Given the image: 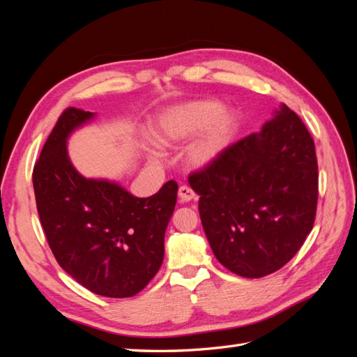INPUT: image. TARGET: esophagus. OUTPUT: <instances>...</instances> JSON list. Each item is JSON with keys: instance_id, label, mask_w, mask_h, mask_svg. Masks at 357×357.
Segmentation results:
<instances>
[{"instance_id": "obj_1", "label": "esophagus", "mask_w": 357, "mask_h": 357, "mask_svg": "<svg viewBox=\"0 0 357 357\" xmlns=\"http://www.w3.org/2000/svg\"><path fill=\"white\" fill-rule=\"evenodd\" d=\"M178 198L183 202H189L192 199H197V193L193 192L189 186H180V189H178Z\"/></svg>"}]
</instances>
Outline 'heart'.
Segmentation results:
<instances>
[{"instance_id": "heart-1", "label": "heart", "mask_w": 357, "mask_h": 357, "mask_svg": "<svg viewBox=\"0 0 357 357\" xmlns=\"http://www.w3.org/2000/svg\"><path fill=\"white\" fill-rule=\"evenodd\" d=\"M235 128V117L228 112H222L219 102H186L168 110L160 117L156 139L164 146H172L186 142L205 129L188 153L192 165L205 167L218 159L228 147Z\"/></svg>"}]
</instances>
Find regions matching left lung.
Wrapping results in <instances>:
<instances>
[{"label": "left lung", "mask_w": 357, "mask_h": 357, "mask_svg": "<svg viewBox=\"0 0 357 357\" xmlns=\"http://www.w3.org/2000/svg\"><path fill=\"white\" fill-rule=\"evenodd\" d=\"M211 250L231 273L261 278L294 257L316 219L319 172L314 142L282 104L261 132L226 147L192 172Z\"/></svg>", "instance_id": "8db88e82"}]
</instances>
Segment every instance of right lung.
Masks as SVG:
<instances>
[{"label":"right lung","instance_id":"add662e5","mask_svg":"<svg viewBox=\"0 0 357 357\" xmlns=\"http://www.w3.org/2000/svg\"><path fill=\"white\" fill-rule=\"evenodd\" d=\"M95 114L63 110L32 172L49 247L63 271L96 295L142 291L164 261V238L177 202V183L137 198L117 183L84 178L71 164L67 138Z\"/></svg>","mask_w":357,"mask_h":357}]
</instances>
